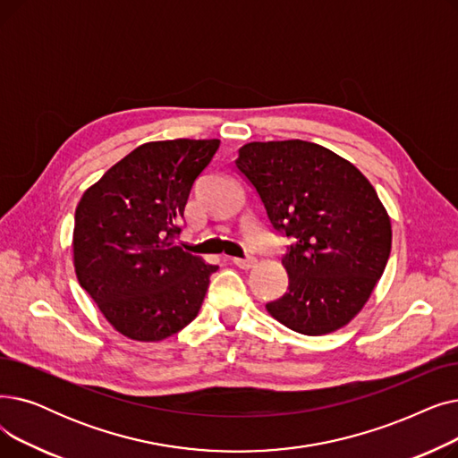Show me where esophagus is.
I'll return each mask as SVG.
<instances>
[{"instance_id": "obj_1", "label": "esophagus", "mask_w": 458, "mask_h": 458, "mask_svg": "<svg viewBox=\"0 0 458 458\" xmlns=\"http://www.w3.org/2000/svg\"><path fill=\"white\" fill-rule=\"evenodd\" d=\"M255 263H257L255 257H244V259H241V257H234V259H233V265H236L238 268H244V270L251 268Z\"/></svg>"}]
</instances>
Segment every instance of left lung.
<instances>
[{"label":"left lung","mask_w":458,"mask_h":458,"mask_svg":"<svg viewBox=\"0 0 458 458\" xmlns=\"http://www.w3.org/2000/svg\"><path fill=\"white\" fill-rule=\"evenodd\" d=\"M236 171L253 186L276 233L289 238L287 293L268 313L303 335L348 324L371 296L391 251V222L358 167L317 143L253 141Z\"/></svg>","instance_id":"8db88e82"}]
</instances>
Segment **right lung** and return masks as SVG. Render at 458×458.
Returning a JSON list of instances; mask_svg holds the SVG:
<instances>
[{"mask_svg": "<svg viewBox=\"0 0 458 458\" xmlns=\"http://www.w3.org/2000/svg\"><path fill=\"white\" fill-rule=\"evenodd\" d=\"M217 147L220 140L145 143L107 169L76 207L80 285L130 339L162 341L201 310L217 267L173 241L191 186Z\"/></svg>", "mask_w": 458, "mask_h": 458, "instance_id": "1", "label": "right lung"}]
</instances>
